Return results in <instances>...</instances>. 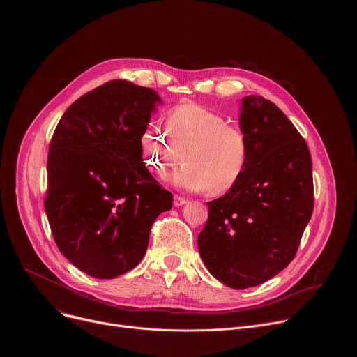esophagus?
Listing matches in <instances>:
<instances>
[{
  "label": "esophagus",
  "instance_id": "1",
  "mask_svg": "<svg viewBox=\"0 0 357 357\" xmlns=\"http://www.w3.org/2000/svg\"><path fill=\"white\" fill-rule=\"evenodd\" d=\"M185 203H188V200H186L185 197H181V196H178V195L174 197V206L179 208V206H183Z\"/></svg>",
  "mask_w": 357,
  "mask_h": 357
}]
</instances>
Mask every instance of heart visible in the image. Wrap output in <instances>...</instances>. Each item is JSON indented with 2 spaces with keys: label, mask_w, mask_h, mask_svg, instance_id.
Listing matches in <instances>:
<instances>
[{
  "label": "heart",
  "mask_w": 357,
  "mask_h": 357,
  "mask_svg": "<svg viewBox=\"0 0 357 357\" xmlns=\"http://www.w3.org/2000/svg\"><path fill=\"white\" fill-rule=\"evenodd\" d=\"M167 130L148 124L141 134L145 165L164 176L182 158L185 165L169 181L185 190L223 195L241 181L250 160V141L226 116L196 103L174 107Z\"/></svg>",
  "instance_id": "1"
}]
</instances>
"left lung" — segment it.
I'll use <instances>...</instances> for the list:
<instances>
[{"label": "left lung", "mask_w": 357, "mask_h": 357, "mask_svg": "<svg viewBox=\"0 0 357 357\" xmlns=\"http://www.w3.org/2000/svg\"><path fill=\"white\" fill-rule=\"evenodd\" d=\"M240 127L250 141L241 181L208 202L197 236L209 273L234 289L263 284L295 257L314 211L312 161L307 142L270 100H241Z\"/></svg>", "instance_id": "left-lung-1"}]
</instances>
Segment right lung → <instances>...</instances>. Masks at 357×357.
<instances>
[{
	"mask_svg": "<svg viewBox=\"0 0 357 357\" xmlns=\"http://www.w3.org/2000/svg\"><path fill=\"white\" fill-rule=\"evenodd\" d=\"M158 93L112 80L62 116L47 155L45 211L58 248L94 278H114L144 257L152 223L172 193L144 165L141 134Z\"/></svg>",
	"mask_w": 357,
	"mask_h": 357,
	"instance_id": "obj_1",
	"label": "right lung"
}]
</instances>
